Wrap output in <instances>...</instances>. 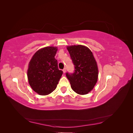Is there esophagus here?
Listing matches in <instances>:
<instances>
[{
    "instance_id": "34e87169",
    "label": "esophagus",
    "mask_w": 133,
    "mask_h": 133,
    "mask_svg": "<svg viewBox=\"0 0 133 133\" xmlns=\"http://www.w3.org/2000/svg\"><path fill=\"white\" fill-rule=\"evenodd\" d=\"M63 71L64 73H65V72H66V68H64V69L63 70Z\"/></svg>"
}]
</instances>
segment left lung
<instances>
[{
  "label": "left lung",
  "mask_w": 133,
  "mask_h": 133,
  "mask_svg": "<svg viewBox=\"0 0 133 133\" xmlns=\"http://www.w3.org/2000/svg\"><path fill=\"white\" fill-rule=\"evenodd\" d=\"M66 48L75 66L73 73H66L71 89L80 95L87 94L97 82V63L91 50L85 46L71 45Z\"/></svg>",
  "instance_id": "left-lung-1"
}]
</instances>
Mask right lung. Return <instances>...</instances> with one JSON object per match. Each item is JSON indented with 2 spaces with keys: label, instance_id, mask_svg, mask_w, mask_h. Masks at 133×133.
<instances>
[{
  "label": "right lung",
  "instance_id": "1",
  "mask_svg": "<svg viewBox=\"0 0 133 133\" xmlns=\"http://www.w3.org/2000/svg\"><path fill=\"white\" fill-rule=\"evenodd\" d=\"M58 48L46 46L38 50L29 63L27 75L29 85L39 95H46L57 87L63 74L55 56Z\"/></svg>",
  "mask_w": 133,
  "mask_h": 133
}]
</instances>
